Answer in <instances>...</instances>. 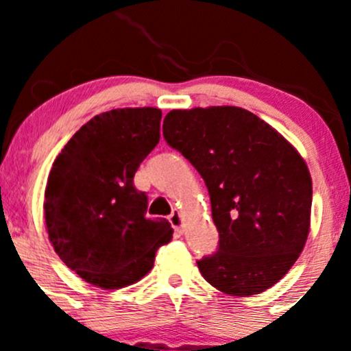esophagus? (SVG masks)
Wrapping results in <instances>:
<instances>
[{
	"mask_svg": "<svg viewBox=\"0 0 351 351\" xmlns=\"http://www.w3.org/2000/svg\"><path fill=\"white\" fill-rule=\"evenodd\" d=\"M170 223L176 232H180V234L183 232V216H181L178 209H175L170 215Z\"/></svg>",
	"mask_w": 351,
	"mask_h": 351,
	"instance_id": "esophagus-1",
	"label": "esophagus"
}]
</instances>
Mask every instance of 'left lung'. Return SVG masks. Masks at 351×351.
Listing matches in <instances>:
<instances>
[{"instance_id": "obj_1", "label": "left lung", "mask_w": 351, "mask_h": 351, "mask_svg": "<svg viewBox=\"0 0 351 351\" xmlns=\"http://www.w3.org/2000/svg\"><path fill=\"white\" fill-rule=\"evenodd\" d=\"M163 136L206 183L219 245L198 261L217 291L249 297L277 284L310 229L312 178L276 128L241 107L171 110Z\"/></svg>"}]
</instances>
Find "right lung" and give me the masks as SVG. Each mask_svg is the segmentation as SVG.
<instances>
[{
  "instance_id": "1",
  "label": "right lung",
  "mask_w": 351,
  "mask_h": 351,
  "mask_svg": "<svg viewBox=\"0 0 351 351\" xmlns=\"http://www.w3.org/2000/svg\"><path fill=\"white\" fill-rule=\"evenodd\" d=\"M162 110L115 108L79 128L52 163L44 217L64 264L100 289H122L152 271L171 241L167 219H148L135 171L160 142Z\"/></svg>"
}]
</instances>
